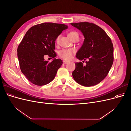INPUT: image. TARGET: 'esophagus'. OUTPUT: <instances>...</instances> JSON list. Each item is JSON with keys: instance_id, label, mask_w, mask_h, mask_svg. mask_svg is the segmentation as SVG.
<instances>
[{"instance_id": "1", "label": "esophagus", "mask_w": 131, "mask_h": 131, "mask_svg": "<svg viewBox=\"0 0 131 131\" xmlns=\"http://www.w3.org/2000/svg\"><path fill=\"white\" fill-rule=\"evenodd\" d=\"M69 62H68V61H63V63H64V64H67V63H68Z\"/></svg>"}]
</instances>
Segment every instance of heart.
Returning a JSON list of instances; mask_svg holds the SVG:
<instances>
[{"instance_id": "b5f03b06", "label": "heart", "mask_w": 131, "mask_h": 131, "mask_svg": "<svg viewBox=\"0 0 131 131\" xmlns=\"http://www.w3.org/2000/svg\"><path fill=\"white\" fill-rule=\"evenodd\" d=\"M68 37L72 40L75 37H79V34L76 31H72L68 33ZM59 39H60V35H58L56 39V42L57 43H59ZM74 53V50L73 49H62L59 51V56L64 60L68 61L73 57Z\"/></svg>"}]
</instances>
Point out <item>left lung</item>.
<instances>
[{
	"mask_svg": "<svg viewBox=\"0 0 131 131\" xmlns=\"http://www.w3.org/2000/svg\"><path fill=\"white\" fill-rule=\"evenodd\" d=\"M80 30L85 38L84 43L76 54L80 61L75 63L73 77L79 84L90 87L97 85L107 76L114 61L112 40L100 27L89 22L71 23ZM84 62V61H82Z\"/></svg>",
	"mask_w": 131,
	"mask_h": 131,
	"instance_id": "obj_1",
	"label": "left lung"
}]
</instances>
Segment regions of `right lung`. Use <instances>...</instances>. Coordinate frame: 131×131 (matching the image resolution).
Wrapping results in <instances>:
<instances>
[{
	"label": "right lung",
	"instance_id": "add662e5",
	"mask_svg": "<svg viewBox=\"0 0 131 131\" xmlns=\"http://www.w3.org/2000/svg\"><path fill=\"white\" fill-rule=\"evenodd\" d=\"M66 25L43 23L31 27L27 31L17 48V57L22 73L32 84L42 86L52 81L62 64L56 59L55 41ZM45 55L54 58L51 62L45 61Z\"/></svg>",
	"mask_w": 131,
	"mask_h": 131
}]
</instances>
